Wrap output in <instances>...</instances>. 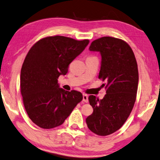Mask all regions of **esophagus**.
<instances>
[{"label": "esophagus", "instance_id": "1", "mask_svg": "<svg viewBox=\"0 0 160 160\" xmlns=\"http://www.w3.org/2000/svg\"><path fill=\"white\" fill-rule=\"evenodd\" d=\"M83 101L86 103H87L88 102V96L87 94H83Z\"/></svg>", "mask_w": 160, "mask_h": 160}]
</instances>
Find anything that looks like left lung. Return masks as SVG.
<instances>
[{"instance_id": "8db88e82", "label": "left lung", "mask_w": 160, "mask_h": 160, "mask_svg": "<svg viewBox=\"0 0 160 160\" xmlns=\"http://www.w3.org/2000/svg\"><path fill=\"white\" fill-rule=\"evenodd\" d=\"M90 51H99L102 65L99 78L105 83L107 94L102 99L94 95L88 102L94 112L86 122L99 136L117 132L128 119L136 101L139 73L133 51L126 41L104 36L91 43Z\"/></svg>"}]
</instances>
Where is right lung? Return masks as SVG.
Listing matches in <instances>:
<instances>
[{
    "label": "right lung",
    "mask_w": 160,
    "mask_h": 160,
    "mask_svg": "<svg viewBox=\"0 0 160 160\" xmlns=\"http://www.w3.org/2000/svg\"><path fill=\"white\" fill-rule=\"evenodd\" d=\"M88 43V39L47 36L27 53L21 72V93L28 117L41 128L60 126L82 101L81 92L59 88L58 78L67 73L70 63Z\"/></svg>",
    "instance_id": "right-lung-1"
}]
</instances>
